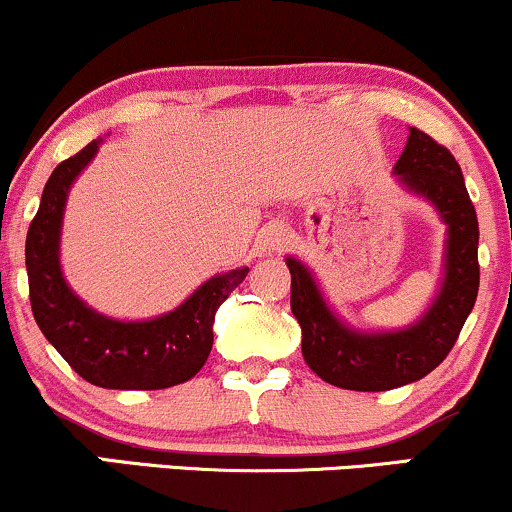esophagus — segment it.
Listing matches in <instances>:
<instances>
[{
    "label": "esophagus",
    "instance_id": "esophagus-1",
    "mask_svg": "<svg viewBox=\"0 0 512 512\" xmlns=\"http://www.w3.org/2000/svg\"><path fill=\"white\" fill-rule=\"evenodd\" d=\"M287 244H290V229L280 225V222H271V225L263 227L261 234H258V246L266 254H280Z\"/></svg>",
    "mask_w": 512,
    "mask_h": 512
}]
</instances>
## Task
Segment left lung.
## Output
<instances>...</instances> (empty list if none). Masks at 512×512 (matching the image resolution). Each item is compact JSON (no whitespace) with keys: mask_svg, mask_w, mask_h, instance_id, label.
Listing matches in <instances>:
<instances>
[{"mask_svg":"<svg viewBox=\"0 0 512 512\" xmlns=\"http://www.w3.org/2000/svg\"><path fill=\"white\" fill-rule=\"evenodd\" d=\"M394 174L404 188L426 198L447 225L442 285L416 324L375 333L350 329L331 312L309 268L285 258L304 360L324 382L353 392H387L433 372L455 346L479 292V222L450 149L411 128Z\"/></svg>","mask_w":512,"mask_h":512,"instance_id":"8db88e82","label":"left lung"}]
</instances>
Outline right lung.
Instances as JSON below:
<instances>
[{"instance_id":"right-lung-1","label":"right lung","mask_w":512,"mask_h":512,"mask_svg":"<svg viewBox=\"0 0 512 512\" xmlns=\"http://www.w3.org/2000/svg\"><path fill=\"white\" fill-rule=\"evenodd\" d=\"M82 152L55 166L26 234V271L38 329L86 382L103 389H166L198 375L212 350V321L249 268L220 273L174 312L147 321H118L91 309L67 285L60 268V232L67 193L99 152Z\"/></svg>"}]
</instances>
